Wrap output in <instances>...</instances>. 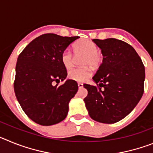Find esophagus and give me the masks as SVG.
I'll list each match as a JSON object with an SVG mask.
<instances>
[{
    "label": "esophagus",
    "instance_id": "1",
    "mask_svg": "<svg viewBox=\"0 0 153 153\" xmlns=\"http://www.w3.org/2000/svg\"><path fill=\"white\" fill-rule=\"evenodd\" d=\"M78 87L79 88H83V84L82 83H78Z\"/></svg>",
    "mask_w": 153,
    "mask_h": 153
}]
</instances>
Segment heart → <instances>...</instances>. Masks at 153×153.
Here are the masks:
<instances>
[{"instance_id": "obj_1", "label": "heart", "mask_w": 153, "mask_h": 153, "mask_svg": "<svg viewBox=\"0 0 153 153\" xmlns=\"http://www.w3.org/2000/svg\"><path fill=\"white\" fill-rule=\"evenodd\" d=\"M74 53L76 56L83 55V66H90L95 68L100 64L102 56L98 52V47L94 42L90 40H82L76 42L74 45ZM74 58L72 51L66 49L61 54V63L67 70L72 68L74 66ZM90 76L89 69H73L68 73V78L77 82H83L88 79Z\"/></svg>"}]
</instances>
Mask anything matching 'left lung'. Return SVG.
Here are the masks:
<instances>
[{
  "label": "left lung",
  "mask_w": 153,
  "mask_h": 153,
  "mask_svg": "<svg viewBox=\"0 0 153 153\" xmlns=\"http://www.w3.org/2000/svg\"><path fill=\"white\" fill-rule=\"evenodd\" d=\"M103 56L93 81L83 84L88 91L86 107L93 120L111 124L125 118L144 92L145 67L132 46L115 38L93 39Z\"/></svg>",
  "instance_id": "left-lung-1"
}]
</instances>
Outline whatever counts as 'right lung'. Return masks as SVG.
<instances>
[{
    "label": "right lung",
    "instance_id": "add662e5",
    "mask_svg": "<svg viewBox=\"0 0 153 153\" xmlns=\"http://www.w3.org/2000/svg\"><path fill=\"white\" fill-rule=\"evenodd\" d=\"M79 36H62L46 33L35 38L17 58L14 92L27 116L36 123L51 126L61 122L69 110V102L78 90L76 82L63 81L67 70L61 54Z\"/></svg>",
    "mask_w": 153,
    "mask_h": 153
}]
</instances>
